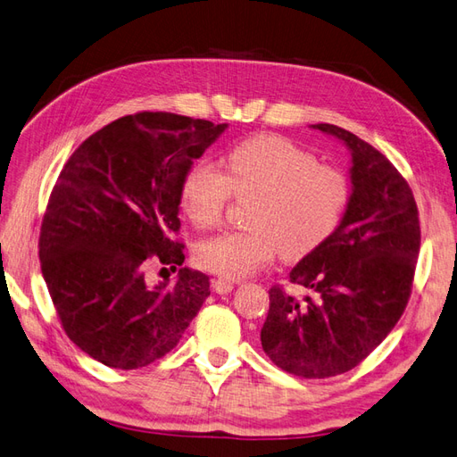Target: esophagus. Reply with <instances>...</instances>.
Returning a JSON list of instances; mask_svg holds the SVG:
<instances>
[{
    "label": "esophagus",
    "mask_w": 457,
    "mask_h": 457,
    "mask_svg": "<svg viewBox=\"0 0 457 457\" xmlns=\"http://www.w3.org/2000/svg\"><path fill=\"white\" fill-rule=\"evenodd\" d=\"M213 288L219 295H228L232 288H235V281L225 279V277H217V279L213 281Z\"/></svg>",
    "instance_id": "34e87169"
}]
</instances>
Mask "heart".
Returning a JSON list of instances; mask_svg holds the SVG:
<instances>
[{
	"label": "heart",
	"instance_id": "heart-1",
	"mask_svg": "<svg viewBox=\"0 0 457 457\" xmlns=\"http://www.w3.org/2000/svg\"><path fill=\"white\" fill-rule=\"evenodd\" d=\"M232 195H253L246 211L250 227L204 240L195 258L211 273L242 279L279 252L287 260H303L324 246L347 213L351 182L337 166L318 162L293 141L255 136L227 153L225 172L209 162L194 164L180 202L197 228H213Z\"/></svg>",
	"mask_w": 457,
	"mask_h": 457
}]
</instances>
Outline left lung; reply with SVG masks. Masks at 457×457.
<instances>
[{
    "label": "left lung",
    "mask_w": 457,
    "mask_h": 457,
    "mask_svg": "<svg viewBox=\"0 0 457 457\" xmlns=\"http://www.w3.org/2000/svg\"><path fill=\"white\" fill-rule=\"evenodd\" d=\"M353 157L351 204L324 246L296 263V298L270 288L262 347L281 370L329 378L354 369L402 318L420 248L419 211L405 178L354 133L316 124Z\"/></svg>",
    "instance_id": "1"
}]
</instances>
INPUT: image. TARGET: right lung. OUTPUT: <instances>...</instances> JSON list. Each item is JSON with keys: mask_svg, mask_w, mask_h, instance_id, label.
<instances>
[{"mask_svg": "<svg viewBox=\"0 0 457 457\" xmlns=\"http://www.w3.org/2000/svg\"><path fill=\"white\" fill-rule=\"evenodd\" d=\"M227 124L170 112L120 118L65 162L42 217L38 255L63 331L88 357L136 370L170 353L209 296L187 267L149 287L151 262L184 263L178 205L192 162Z\"/></svg>", "mask_w": 457, "mask_h": 457, "instance_id": "1", "label": "right lung"}]
</instances>
